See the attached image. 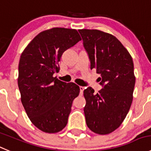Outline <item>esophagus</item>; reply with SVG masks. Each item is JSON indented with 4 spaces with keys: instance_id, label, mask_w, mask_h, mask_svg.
<instances>
[{
    "instance_id": "esophagus-1",
    "label": "esophagus",
    "mask_w": 151,
    "mask_h": 151,
    "mask_svg": "<svg viewBox=\"0 0 151 151\" xmlns=\"http://www.w3.org/2000/svg\"><path fill=\"white\" fill-rule=\"evenodd\" d=\"M79 88H80V94L82 95L83 94V91H84V87H82V86H80Z\"/></svg>"
}]
</instances>
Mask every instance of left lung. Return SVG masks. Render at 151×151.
<instances>
[{
    "mask_svg": "<svg viewBox=\"0 0 151 151\" xmlns=\"http://www.w3.org/2000/svg\"><path fill=\"white\" fill-rule=\"evenodd\" d=\"M90 69L101 74L103 88L95 94L89 87L84 90L86 123L100 135L109 134L121 125L133 101L136 78L131 55L111 34L98 29H79Z\"/></svg>",
    "mask_w": 151,
    "mask_h": 151,
    "instance_id": "obj_1",
    "label": "left lung"
}]
</instances>
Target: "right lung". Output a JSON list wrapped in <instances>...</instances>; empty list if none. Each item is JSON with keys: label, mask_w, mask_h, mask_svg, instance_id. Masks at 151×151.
Segmentation results:
<instances>
[{"label": "right lung", "mask_w": 151, "mask_h": 151, "mask_svg": "<svg viewBox=\"0 0 151 151\" xmlns=\"http://www.w3.org/2000/svg\"><path fill=\"white\" fill-rule=\"evenodd\" d=\"M81 38L76 29L52 28L40 32L22 52L18 84L21 102L30 121L41 131L58 133L67 125L77 84L53 77L64 51Z\"/></svg>", "instance_id": "right-lung-1"}]
</instances>
